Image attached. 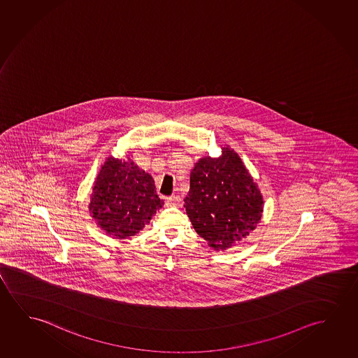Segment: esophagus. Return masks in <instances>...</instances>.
<instances>
[{
	"label": "esophagus",
	"instance_id": "esophagus-1",
	"mask_svg": "<svg viewBox=\"0 0 358 358\" xmlns=\"http://www.w3.org/2000/svg\"><path fill=\"white\" fill-rule=\"evenodd\" d=\"M165 204H166V206H179V205L182 204V199H180V196H178V195H174V196L166 199Z\"/></svg>",
	"mask_w": 358,
	"mask_h": 358
}]
</instances>
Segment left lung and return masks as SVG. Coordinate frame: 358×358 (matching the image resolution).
<instances>
[{"label":"left lung","instance_id":"left-lung-1","mask_svg":"<svg viewBox=\"0 0 358 358\" xmlns=\"http://www.w3.org/2000/svg\"><path fill=\"white\" fill-rule=\"evenodd\" d=\"M184 203L194 230L216 251L249 236L264 211L257 182L229 145L222 148L219 158L206 155L195 163Z\"/></svg>","mask_w":358,"mask_h":358}]
</instances>
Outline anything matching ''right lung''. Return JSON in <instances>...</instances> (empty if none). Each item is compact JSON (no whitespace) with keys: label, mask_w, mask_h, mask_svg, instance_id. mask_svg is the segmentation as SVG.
Masks as SVG:
<instances>
[{"label":"right lung","mask_w":358,"mask_h":358,"mask_svg":"<svg viewBox=\"0 0 358 358\" xmlns=\"http://www.w3.org/2000/svg\"><path fill=\"white\" fill-rule=\"evenodd\" d=\"M163 205L149 173L129 157H108L93 184L88 209L104 233L127 238L143 230Z\"/></svg>","instance_id":"obj_1"}]
</instances>
